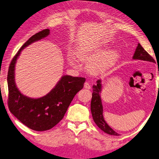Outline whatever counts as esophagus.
<instances>
[{
	"mask_svg": "<svg viewBox=\"0 0 159 159\" xmlns=\"http://www.w3.org/2000/svg\"><path fill=\"white\" fill-rule=\"evenodd\" d=\"M84 88L86 89H91V85L89 84V82H85L84 83Z\"/></svg>",
	"mask_w": 159,
	"mask_h": 159,
	"instance_id": "esophagus-1",
	"label": "esophagus"
}]
</instances>
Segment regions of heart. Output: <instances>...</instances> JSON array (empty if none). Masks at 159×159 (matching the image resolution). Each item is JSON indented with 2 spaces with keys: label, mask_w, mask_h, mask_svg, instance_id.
Masks as SVG:
<instances>
[{
  "label": "heart",
  "mask_w": 159,
  "mask_h": 159,
  "mask_svg": "<svg viewBox=\"0 0 159 159\" xmlns=\"http://www.w3.org/2000/svg\"><path fill=\"white\" fill-rule=\"evenodd\" d=\"M76 57L80 61L90 64V70L93 73H97L114 64L119 55L114 50L106 52L105 48L100 46L92 48L82 46L77 48Z\"/></svg>",
  "instance_id": "b5f03b06"
}]
</instances>
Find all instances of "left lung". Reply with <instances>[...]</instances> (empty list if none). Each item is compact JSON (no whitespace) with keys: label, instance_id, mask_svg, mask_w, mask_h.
Segmentation results:
<instances>
[{"label":"left lung","instance_id":"obj_1","mask_svg":"<svg viewBox=\"0 0 159 159\" xmlns=\"http://www.w3.org/2000/svg\"><path fill=\"white\" fill-rule=\"evenodd\" d=\"M133 59L149 62H155L153 57L149 55L148 52L145 51V49L143 48L140 43L138 44L136 51L133 56ZM101 91V80H99L97 81V84L93 86V93L91 102V110L93 118L95 123L104 132L110 134V135L119 136V134L116 133L114 130L112 129L108 125L106 121L104 120L103 117V107L102 104V100L100 94Z\"/></svg>","mask_w":159,"mask_h":159}]
</instances>
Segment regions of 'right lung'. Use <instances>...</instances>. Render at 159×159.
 Instances as JSON below:
<instances>
[{
  "label": "right lung",
  "instance_id": "obj_1",
  "mask_svg": "<svg viewBox=\"0 0 159 159\" xmlns=\"http://www.w3.org/2000/svg\"><path fill=\"white\" fill-rule=\"evenodd\" d=\"M49 34L50 30L45 29L30 38L13 57L7 74L9 109L23 125L37 131L49 130L61 120L75 95L84 87L86 81L84 77L64 75L48 93L37 99L27 97L19 91L15 83L14 69L20 52Z\"/></svg>",
  "mask_w": 159,
  "mask_h": 159
}]
</instances>
